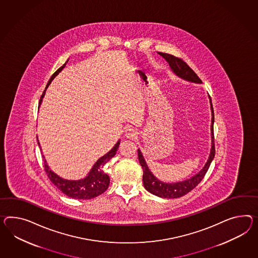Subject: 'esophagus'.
Segmentation results:
<instances>
[{"mask_svg":"<svg viewBox=\"0 0 258 258\" xmlns=\"http://www.w3.org/2000/svg\"><path fill=\"white\" fill-rule=\"evenodd\" d=\"M126 139H134L138 137V132L133 129V128H128L126 129L125 133H124Z\"/></svg>","mask_w":258,"mask_h":258,"instance_id":"34e87169","label":"esophagus"}]
</instances>
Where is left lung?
I'll return each mask as SVG.
<instances>
[{
	"instance_id": "obj_1",
	"label": "left lung",
	"mask_w": 258,
	"mask_h": 258,
	"mask_svg": "<svg viewBox=\"0 0 258 258\" xmlns=\"http://www.w3.org/2000/svg\"><path fill=\"white\" fill-rule=\"evenodd\" d=\"M164 59L168 62L170 70L174 75H176L178 78L181 80H186L191 83H198L201 84V80L198 77V75L191 70L188 64L184 62L182 59H178L177 57L167 54V53H159ZM210 105H211V111H212V123H211V140L212 146L209 158L206 162L203 168L198 172L196 175H194L190 178H187L182 181L177 182H164L156 178L152 173L149 166L147 165L145 158L140 150H138L139 152V160L140 165L143 169V184L146 190L150 191L152 195L162 198V199H178L180 197H183L189 191H191L194 188H196L199 182L203 179L206 173L208 171L212 160L215 155V147H214V136H213V124H214V113L212 107V100L209 95Z\"/></svg>"
}]
</instances>
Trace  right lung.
I'll list each match as a JSON object with an SVG mask.
<instances>
[{
	"label": "right lung",
	"instance_id": "add662e5",
	"mask_svg": "<svg viewBox=\"0 0 258 258\" xmlns=\"http://www.w3.org/2000/svg\"><path fill=\"white\" fill-rule=\"evenodd\" d=\"M68 60H69V59H67V61L61 67H59L55 73L53 74L50 80L47 82L46 90L47 89V87L49 86V84L51 83V81L66 67ZM46 90L44 91V93L40 98L39 107L41 104H42L43 98L46 94ZM37 143H38V146L41 149L38 138H37ZM119 143H120V139L117 141V143L114 145V147L109 152L106 153L105 155H103L102 157H100L94 163V165L91 168V170L87 174L86 177L80 178V179H67V178L60 177L58 174H56L55 172L50 169V167L48 166L47 163H46L45 156L43 155L46 174H47L48 178L51 180L53 184L55 185L59 190L62 191L64 195H67V197H69V198L75 199H91L96 198V197L100 196L101 194H103L108 188V185L110 182V178L108 177V175L104 171V165H106L110 159H112L115 156V154L117 153V151L119 149ZM41 151H42V149H41Z\"/></svg>",
	"mask_w": 258,
	"mask_h": 258
}]
</instances>
